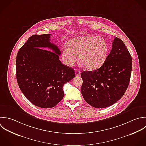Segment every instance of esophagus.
Wrapping results in <instances>:
<instances>
[{
	"label": "esophagus",
	"instance_id": "1",
	"mask_svg": "<svg viewBox=\"0 0 146 146\" xmlns=\"http://www.w3.org/2000/svg\"><path fill=\"white\" fill-rule=\"evenodd\" d=\"M76 76H80V74H81V72H80V70H76Z\"/></svg>",
	"mask_w": 146,
	"mask_h": 146
}]
</instances>
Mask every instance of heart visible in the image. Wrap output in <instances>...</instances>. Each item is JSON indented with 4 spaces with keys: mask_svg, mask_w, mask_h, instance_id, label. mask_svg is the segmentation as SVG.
<instances>
[{
    "mask_svg": "<svg viewBox=\"0 0 146 146\" xmlns=\"http://www.w3.org/2000/svg\"><path fill=\"white\" fill-rule=\"evenodd\" d=\"M62 50V58L64 63L73 66L80 60L88 70H95L101 67L105 61L108 53V44L101 37L85 35L74 37L69 41Z\"/></svg>",
    "mask_w": 146,
    "mask_h": 146,
    "instance_id": "heart-1",
    "label": "heart"
}]
</instances>
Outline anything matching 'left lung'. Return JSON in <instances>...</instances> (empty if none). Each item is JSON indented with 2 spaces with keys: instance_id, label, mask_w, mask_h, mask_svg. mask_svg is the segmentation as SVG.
Here are the masks:
<instances>
[{
  "instance_id": "left-lung-1",
  "label": "left lung",
  "mask_w": 146,
  "mask_h": 146,
  "mask_svg": "<svg viewBox=\"0 0 146 146\" xmlns=\"http://www.w3.org/2000/svg\"><path fill=\"white\" fill-rule=\"evenodd\" d=\"M131 70V56L122 40L115 37L111 50L103 65L97 70L81 73L83 98L96 108L113 105L126 92Z\"/></svg>"
}]
</instances>
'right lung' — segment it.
<instances>
[{"instance_id":"right-lung-1","label":"right lung","mask_w":146,"mask_h":146,"mask_svg":"<svg viewBox=\"0 0 146 146\" xmlns=\"http://www.w3.org/2000/svg\"><path fill=\"white\" fill-rule=\"evenodd\" d=\"M50 35L31 36L20 48L16 60L21 91L34 105L45 109L55 106L62 100L64 85L75 77L74 69L59 60L60 50L50 42Z\"/></svg>"}]
</instances>
